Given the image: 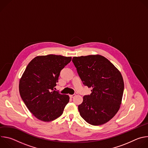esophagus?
Listing matches in <instances>:
<instances>
[{
	"mask_svg": "<svg viewBox=\"0 0 148 148\" xmlns=\"http://www.w3.org/2000/svg\"><path fill=\"white\" fill-rule=\"evenodd\" d=\"M75 96V94H73V95H70V98H74Z\"/></svg>",
	"mask_w": 148,
	"mask_h": 148,
	"instance_id": "esophagus-1",
	"label": "esophagus"
}]
</instances>
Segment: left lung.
Returning a JSON list of instances; mask_svg holds the SVG:
<instances>
[{
  "label": "left lung",
  "instance_id": "8db88e82",
  "mask_svg": "<svg viewBox=\"0 0 148 148\" xmlns=\"http://www.w3.org/2000/svg\"><path fill=\"white\" fill-rule=\"evenodd\" d=\"M84 85L92 88L78 105L81 116L98 126L110 121L119 110L124 83L121 72L102 56L74 57L72 60Z\"/></svg>",
  "mask_w": 148,
  "mask_h": 148
}]
</instances>
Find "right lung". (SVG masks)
I'll use <instances>...</instances> for the list:
<instances>
[{
	"instance_id": "1",
	"label": "right lung",
	"mask_w": 148,
	"mask_h": 148,
	"mask_svg": "<svg viewBox=\"0 0 148 148\" xmlns=\"http://www.w3.org/2000/svg\"><path fill=\"white\" fill-rule=\"evenodd\" d=\"M71 57L49 54L34 58L19 81V92L29 110L38 119L52 121L60 116L69 102L68 95L54 90L61 70Z\"/></svg>"
}]
</instances>
